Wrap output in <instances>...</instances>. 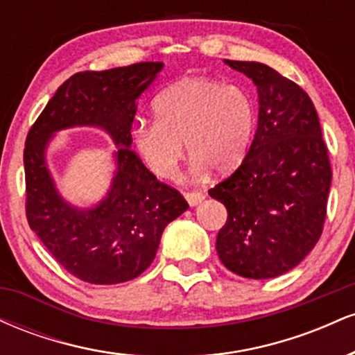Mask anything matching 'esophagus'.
I'll list each match as a JSON object with an SVG mask.
<instances>
[{
    "label": "esophagus",
    "mask_w": 355,
    "mask_h": 355,
    "mask_svg": "<svg viewBox=\"0 0 355 355\" xmlns=\"http://www.w3.org/2000/svg\"><path fill=\"white\" fill-rule=\"evenodd\" d=\"M185 198H187V202H189L190 207H195V205H198L203 198H205V195H203L202 191H187Z\"/></svg>",
    "instance_id": "esophagus-1"
}]
</instances>
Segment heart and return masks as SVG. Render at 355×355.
<instances>
[{"label": "heart", "mask_w": 355, "mask_h": 355, "mask_svg": "<svg viewBox=\"0 0 355 355\" xmlns=\"http://www.w3.org/2000/svg\"><path fill=\"white\" fill-rule=\"evenodd\" d=\"M153 112V121L135 125L133 144L160 178L175 173L183 144L191 155L193 173L235 170L247 157L259 118L247 89L203 76L165 88L155 98Z\"/></svg>", "instance_id": "heart-1"}]
</instances>
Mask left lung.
<instances>
[{"instance_id":"1","label":"left lung","mask_w":355,"mask_h":355,"mask_svg":"<svg viewBox=\"0 0 355 355\" xmlns=\"http://www.w3.org/2000/svg\"><path fill=\"white\" fill-rule=\"evenodd\" d=\"M225 63L255 83L259 125L239 168L209 190L229 211L215 247L234 274L272 279L319 242L332 180L327 145L299 85L257 61Z\"/></svg>"}]
</instances>
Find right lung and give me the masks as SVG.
<instances>
[{
  "instance_id": "obj_1",
  "label": "right lung",
  "mask_w": 355,
  "mask_h": 355,
  "mask_svg": "<svg viewBox=\"0 0 355 355\" xmlns=\"http://www.w3.org/2000/svg\"><path fill=\"white\" fill-rule=\"evenodd\" d=\"M162 68L160 61H144L75 73L28 132L23 157L28 223L56 262L83 282L135 279L153 262L165 227L189 209L180 191L157 180L132 150L137 98ZM71 125H98L119 146L112 187L92 209H76L60 198L44 157L51 137Z\"/></svg>"
}]
</instances>
